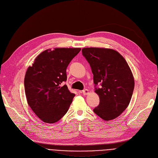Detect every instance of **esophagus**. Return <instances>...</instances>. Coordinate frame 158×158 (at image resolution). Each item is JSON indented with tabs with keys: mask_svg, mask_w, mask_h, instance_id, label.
Masks as SVG:
<instances>
[{
	"mask_svg": "<svg viewBox=\"0 0 158 158\" xmlns=\"http://www.w3.org/2000/svg\"><path fill=\"white\" fill-rule=\"evenodd\" d=\"M82 94H83L84 95H88L89 94V91L87 89H85L82 90Z\"/></svg>",
	"mask_w": 158,
	"mask_h": 158,
	"instance_id": "obj_1",
	"label": "esophagus"
}]
</instances>
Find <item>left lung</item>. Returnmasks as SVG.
<instances>
[{
  "label": "left lung",
  "mask_w": 158,
  "mask_h": 158,
  "mask_svg": "<svg viewBox=\"0 0 158 158\" xmlns=\"http://www.w3.org/2000/svg\"><path fill=\"white\" fill-rule=\"evenodd\" d=\"M82 54L92 69L95 92L100 99L94 113L106 121L116 118L127 107L135 88L127 63L110 48H84Z\"/></svg>",
  "instance_id": "1"
}]
</instances>
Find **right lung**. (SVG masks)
<instances>
[{
  "mask_svg": "<svg viewBox=\"0 0 158 158\" xmlns=\"http://www.w3.org/2000/svg\"><path fill=\"white\" fill-rule=\"evenodd\" d=\"M80 48H56L38 55L24 79L25 92L31 110L46 123L60 120L68 111L75 94L67 86L66 70Z\"/></svg>",
  "mask_w": 158,
  "mask_h": 158,
  "instance_id": "right-lung-1",
  "label": "right lung"
}]
</instances>
